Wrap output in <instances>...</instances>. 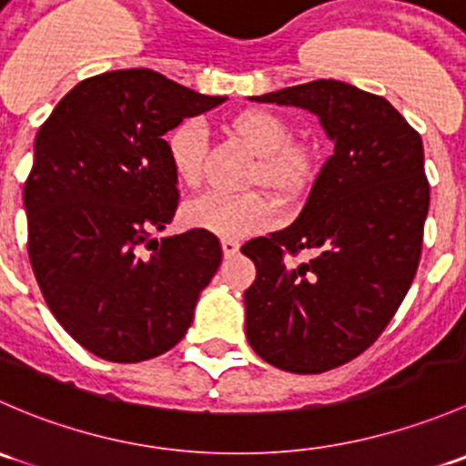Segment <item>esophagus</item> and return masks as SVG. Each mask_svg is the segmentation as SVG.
Wrapping results in <instances>:
<instances>
[{
  "instance_id": "obj_1",
  "label": "esophagus",
  "mask_w": 466,
  "mask_h": 466,
  "mask_svg": "<svg viewBox=\"0 0 466 466\" xmlns=\"http://www.w3.org/2000/svg\"><path fill=\"white\" fill-rule=\"evenodd\" d=\"M220 248H223V255L225 257H234V255H238V241H234V238H223V241H220Z\"/></svg>"
}]
</instances>
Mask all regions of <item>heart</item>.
Instances as JSON below:
<instances>
[{"label": "heart", "instance_id": "obj_1", "mask_svg": "<svg viewBox=\"0 0 466 466\" xmlns=\"http://www.w3.org/2000/svg\"><path fill=\"white\" fill-rule=\"evenodd\" d=\"M232 133L261 155L259 177L275 189H295L311 171V153L304 146L290 144V126L270 110H250L232 121ZM168 159L177 180L187 187L203 182L207 157V128L200 119H187L171 130L167 142ZM185 218L191 228L243 238L270 228L275 209L261 194H225L209 191L189 200Z\"/></svg>", "mask_w": 466, "mask_h": 466}]
</instances>
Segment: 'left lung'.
<instances>
[{"label": "left lung", "instance_id": "1", "mask_svg": "<svg viewBox=\"0 0 466 466\" xmlns=\"http://www.w3.org/2000/svg\"><path fill=\"white\" fill-rule=\"evenodd\" d=\"M252 101L320 116L333 142L290 228L248 243L246 336L266 363L320 374L363 354L401 307L421 257L429 180L421 137L383 96L311 81ZM311 251L312 259L294 257Z\"/></svg>", "mask_w": 466, "mask_h": 466}]
</instances>
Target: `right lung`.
Masks as SVG:
<instances>
[{"mask_svg": "<svg viewBox=\"0 0 466 466\" xmlns=\"http://www.w3.org/2000/svg\"><path fill=\"white\" fill-rule=\"evenodd\" d=\"M225 101L153 69H116L69 89L37 130L25 182L33 275L98 359H155L191 327L223 250L205 229L153 238L180 200L164 135Z\"/></svg>", "mask_w": 466, "mask_h": 466, "instance_id": "add662e5", "label": "right lung"}]
</instances>
